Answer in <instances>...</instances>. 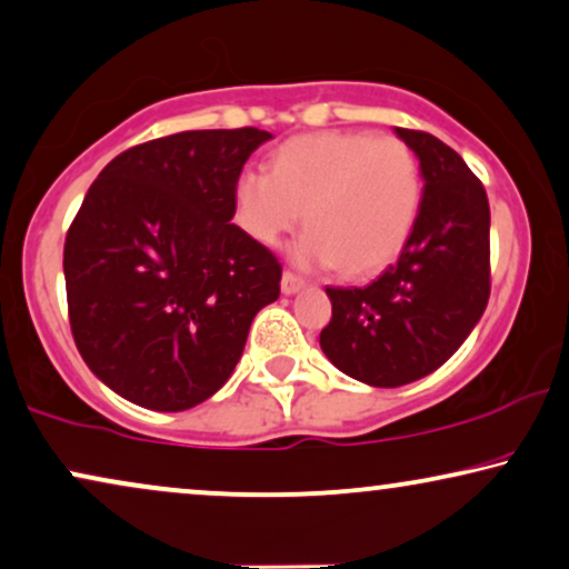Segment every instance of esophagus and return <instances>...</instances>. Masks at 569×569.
I'll return each instance as SVG.
<instances>
[{
  "label": "esophagus",
  "mask_w": 569,
  "mask_h": 569,
  "mask_svg": "<svg viewBox=\"0 0 569 569\" xmlns=\"http://www.w3.org/2000/svg\"><path fill=\"white\" fill-rule=\"evenodd\" d=\"M302 284H306V279L298 277V274H292V271H284V274H282V292L284 295L298 292Z\"/></svg>",
  "instance_id": "1"
}]
</instances>
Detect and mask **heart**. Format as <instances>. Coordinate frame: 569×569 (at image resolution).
Masks as SVG:
<instances>
[{
    "instance_id": "b5f03b06",
    "label": "heart",
    "mask_w": 569,
    "mask_h": 569,
    "mask_svg": "<svg viewBox=\"0 0 569 569\" xmlns=\"http://www.w3.org/2000/svg\"><path fill=\"white\" fill-rule=\"evenodd\" d=\"M234 217L261 246H277L295 224L308 232L292 258L306 269L337 267L371 277L402 253L423 201L416 151L400 138L313 132L284 140L267 174L234 180Z\"/></svg>"
}]
</instances>
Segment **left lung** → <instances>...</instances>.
<instances>
[{
    "label": "left lung",
    "instance_id": "8db88e82",
    "mask_svg": "<svg viewBox=\"0 0 569 569\" xmlns=\"http://www.w3.org/2000/svg\"><path fill=\"white\" fill-rule=\"evenodd\" d=\"M416 151L423 201L400 258L366 287H327L321 350L371 387L437 371L481 319L491 292L489 198L462 157L431 132L395 128Z\"/></svg>",
    "mask_w": 569,
    "mask_h": 569
}]
</instances>
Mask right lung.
<instances>
[{
	"mask_svg": "<svg viewBox=\"0 0 569 569\" xmlns=\"http://www.w3.org/2000/svg\"><path fill=\"white\" fill-rule=\"evenodd\" d=\"M271 132L186 130L101 169L64 238L70 329L86 366L149 410L224 387L282 263L234 217V180Z\"/></svg>",
	"mask_w": 569,
	"mask_h": 569,
	"instance_id": "1",
	"label": "right lung"
}]
</instances>
